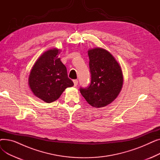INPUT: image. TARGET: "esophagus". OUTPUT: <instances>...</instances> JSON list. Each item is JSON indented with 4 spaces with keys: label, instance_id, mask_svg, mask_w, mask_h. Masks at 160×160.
Wrapping results in <instances>:
<instances>
[{
    "label": "esophagus",
    "instance_id": "esophagus-1",
    "mask_svg": "<svg viewBox=\"0 0 160 160\" xmlns=\"http://www.w3.org/2000/svg\"><path fill=\"white\" fill-rule=\"evenodd\" d=\"M73 83H74V86H77L78 85V80H74Z\"/></svg>",
    "mask_w": 160,
    "mask_h": 160
}]
</instances>
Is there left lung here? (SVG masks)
Segmentation results:
<instances>
[{
	"instance_id": "obj_1",
	"label": "left lung",
	"mask_w": 160,
	"mask_h": 160,
	"mask_svg": "<svg viewBox=\"0 0 160 160\" xmlns=\"http://www.w3.org/2000/svg\"><path fill=\"white\" fill-rule=\"evenodd\" d=\"M91 83L80 91L86 101L94 108L112 103L119 95L123 84L121 67L108 50L95 48L88 50Z\"/></svg>"
}]
</instances>
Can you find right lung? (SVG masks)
I'll return each mask as SVG.
<instances>
[{"label": "right lung", "mask_w": 160, "mask_h": 160, "mask_svg": "<svg viewBox=\"0 0 160 160\" xmlns=\"http://www.w3.org/2000/svg\"><path fill=\"white\" fill-rule=\"evenodd\" d=\"M60 50L50 49L42 54L32 67L28 84L36 97L47 103L59 98L67 88L74 86L66 67L58 58Z\"/></svg>", "instance_id": "1"}]
</instances>
